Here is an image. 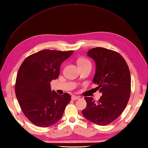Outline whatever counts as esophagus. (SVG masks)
Wrapping results in <instances>:
<instances>
[{"mask_svg": "<svg viewBox=\"0 0 148 148\" xmlns=\"http://www.w3.org/2000/svg\"><path fill=\"white\" fill-rule=\"evenodd\" d=\"M80 97H78V96H75V95H73L72 96H71V99L72 100H78V99H79Z\"/></svg>", "mask_w": 148, "mask_h": 148, "instance_id": "obj_1", "label": "esophagus"}]
</instances>
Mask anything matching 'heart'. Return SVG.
Wrapping results in <instances>:
<instances>
[{
  "label": "heart",
  "instance_id": "1",
  "mask_svg": "<svg viewBox=\"0 0 148 148\" xmlns=\"http://www.w3.org/2000/svg\"><path fill=\"white\" fill-rule=\"evenodd\" d=\"M78 65L80 64H85V63H87V62H89L88 60H87L86 59H81L78 60Z\"/></svg>",
  "mask_w": 148,
  "mask_h": 148
}]
</instances>
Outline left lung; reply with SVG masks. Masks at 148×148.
<instances>
[{
	"label": "left lung",
	"mask_w": 148,
	"mask_h": 148,
	"mask_svg": "<svg viewBox=\"0 0 148 148\" xmlns=\"http://www.w3.org/2000/svg\"><path fill=\"white\" fill-rule=\"evenodd\" d=\"M88 56L96 63L93 83L102 95L97 102L85 97L84 117L99 125H107L117 119L126 107L130 96L131 77L128 66L119 53L103 47L92 48Z\"/></svg>",
	"instance_id": "left-lung-1"
}]
</instances>
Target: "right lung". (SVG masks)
Instances as JSON below:
<instances>
[{
    "label": "right lung",
    "instance_id": "1",
    "mask_svg": "<svg viewBox=\"0 0 148 148\" xmlns=\"http://www.w3.org/2000/svg\"><path fill=\"white\" fill-rule=\"evenodd\" d=\"M73 52L44 49L26 57L18 71L16 97L26 118L38 127L57 122L70 102L69 94L52 91L50 83L59 77L62 63Z\"/></svg>",
    "mask_w": 148,
    "mask_h": 148
}]
</instances>
